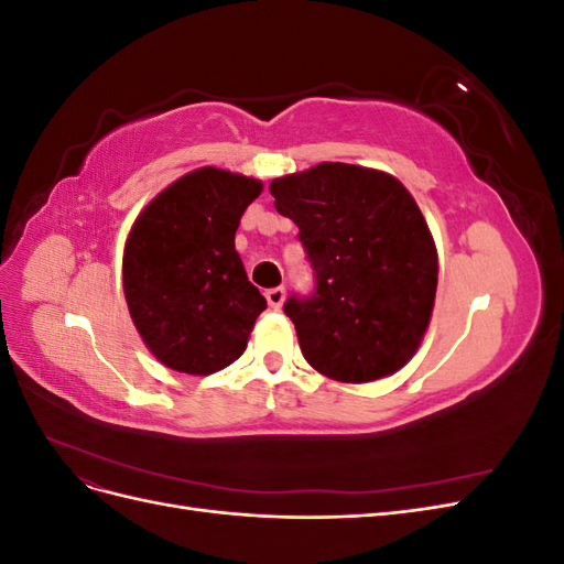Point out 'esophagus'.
Returning a JSON list of instances; mask_svg holds the SVG:
<instances>
[{
  "label": "esophagus",
  "mask_w": 564,
  "mask_h": 564,
  "mask_svg": "<svg viewBox=\"0 0 564 564\" xmlns=\"http://www.w3.org/2000/svg\"><path fill=\"white\" fill-rule=\"evenodd\" d=\"M265 299H268V305H270V308L280 311V308H282V303H284V286H272V289H268V292H265Z\"/></svg>",
  "instance_id": "obj_1"
}]
</instances>
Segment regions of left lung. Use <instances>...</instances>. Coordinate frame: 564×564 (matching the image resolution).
Listing matches in <instances>:
<instances>
[{"mask_svg":"<svg viewBox=\"0 0 564 564\" xmlns=\"http://www.w3.org/2000/svg\"><path fill=\"white\" fill-rule=\"evenodd\" d=\"M315 270L311 296H289L305 360L340 383L402 369L429 329L437 249L406 187L386 172L322 162L270 183Z\"/></svg>","mask_w":564,"mask_h":564,"instance_id":"left-lung-1","label":"left lung"}]
</instances>
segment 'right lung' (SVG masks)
I'll use <instances>...</instances> for the list:
<instances>
[{
	"label": "right lung",
	"mask_w": 564,
	"mask_h": 564,
	"mask_svg": "<svg viewBox=\"0 0 564 564\" xmlns=\"http://www.w3.org/2000/svg\"><path fill=\"white\" fill-rule=\"evenodd\" d=\"M263 183L202 166L162 191L127 237L122 280L143 344L169 369L207 377L247 348L265 311L235 251Z\"/></svg>",
	"instance_id": "add662e5"
}]
</instances>
